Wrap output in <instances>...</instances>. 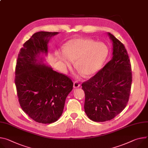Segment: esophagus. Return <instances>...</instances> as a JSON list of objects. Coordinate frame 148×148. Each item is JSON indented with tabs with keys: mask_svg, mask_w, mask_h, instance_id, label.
Listing matches in <instances>:
<instances>
[{
	"mask_svg": "<svg viewBox=\"0 0 148 148\" xmlns=\"http://www.w3.org/2000/svg\"><path fill=\"white\" fill-rule=\"evenodd\" d=\"M79 86H80V84L78 82H75L74 83V88H78Z\"/></svg>",
	"mask_w": 148,
	"mask_h": 148,
	"instance_id": "obj_1",
	"label": "esophagus"
}]
</instances>
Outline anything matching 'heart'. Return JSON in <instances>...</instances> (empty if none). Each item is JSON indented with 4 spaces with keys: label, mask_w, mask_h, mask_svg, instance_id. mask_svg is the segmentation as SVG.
I'll use <instances>...</instances> for the list:
<instances>
[{
    "label": "heart",
    "mask_w": 148,
    "mask_h": 148,
    "mask_svg": "<svg viewBox=\"0 0 148 148\" xmlns=\"http://www.w3.org/2000/svg\"><path fill=\"white\" fill-rule=\"evenodd\" d=\"M109 50L103 43L88 38H73L67 41L64 50H58L56 56L65 67L75 66L79 73L89 77L99 71L109 56Z\"/></svg>",
    "instance_id": "obj_1"
}]
</instances>
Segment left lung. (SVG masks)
Masks as SVG:
<instances>
[{"label": "left lung", "mask_w": 148, "mask_h": 148, "mask_svg": "<svg viewBox=\"0 0 148 148\" xmlns=\"http://www.w3.org/2000/svg\"><path fill=\"white\" fill-rule=\"evenodd\" d=\"M113 44V57L95 75L82 84L85 93L84 110L94 122L114 118L125 108L132 82L127 52L119 39L107 33Z\"/></svg>", "instance_id": "left-lung-1"}]
</instances>
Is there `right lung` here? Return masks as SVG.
Masks as SVG:
<instances>
[{
  "label": "right lung",
  "mask_w": 148,
  "mask_h": 148,
  "mask_svg": "<svg viewBox=\"0 0 148 148\" xmlns=\"http://www.w3.org/2000/svg\"><path fill=\"white\" fill-rule=\"evenodd\" d=\"M58 32L40 31L25 42L18 54L15 83L23 111L35 122H56L61 116L73 83L43 62L50 38Z\"/></svg>",
  "instance_id": "add662e5"
}]
</instances>
